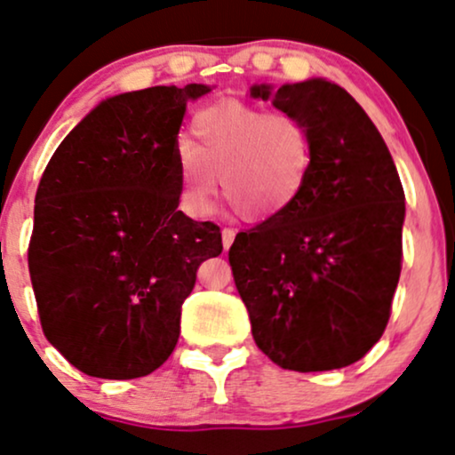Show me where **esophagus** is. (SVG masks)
<instances>
[{
    "instance_id": "34e87169",
    "label": "esophagus",
    "mask_w": 455,
    "mask_h": 455,
    "mask_svg": "<svg viewBox=\"0 0 455 455\" xmlns=\"http://www.w3.org/2000/svg\"><path fill=\"white\" fill-rule=\"evenodd\" d=\"M233 242H235V231H233V228H222V245H224V250L231 248Z\"/></svg>"
}]
</instances>
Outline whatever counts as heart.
I'll list each match as a JSON object with an SVG mask.
<instances>
[{"mask_svg":"<svg viewBox=\"0 0 455 455\" xmlns=\"http://www.w3.org/2000/svg\"><path fill=\"white\" fill-rule=\"evenodd\" d=\"M188 133L175 163L182 205L193 216L212 212L220 178L224 199L243 220H271L299 199L314 169V133L292 112L224 101L199 109Z\"/></svg>","mask_w":455,"mask_h":455,"instance_id":"b5f03b06","label":"heart"}]
</instances>
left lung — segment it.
<instances>
[{
  "label": "left lung",
  "instance_id": "left-lung-1",
  "mask_svg": "<svg viewBox=\"0 0 455 455\" xmlns=\"http://www.w3.org/2000/svg\"><path fill=\"white\" fill-rule=\"evenodd\" d=\"M250 95L299 114L315 141L299 199L237 233L228 250L251 337L282 369H343L390 320L403 260L401 178L373 120L335 82L256 84Z\"/></svg>",
  "mask_w": 455,
  "mask_h": 455
}]
</instances>
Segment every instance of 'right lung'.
Segmentation results:
<instances>
[{
  "label": "right lung",
  "instance_id": "add662e5",
  "mask_svg": "<svg viewBox=\"0 0 455 455\" xmlns=\"http://www.w3.org/2000/svg\"><path fill=\"white\" fill-rule=\"evenodd\" d=\"M212 86H152L103 100L69 131L36 193L29 275L42 331L101 379L150 375L172 355L196 269L220 227L178 212L186 103Z\"/></svg>",
  "mask_w": 455,
  "mask_h": 455
}]
</instances>
